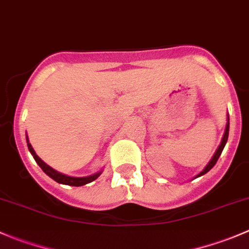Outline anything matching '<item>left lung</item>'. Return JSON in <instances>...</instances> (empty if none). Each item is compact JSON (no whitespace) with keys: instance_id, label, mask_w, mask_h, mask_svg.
<instances>
[{"instance_id":"obj_1","label":"left lung","mask_w":249,"mask_h":249,"mask_svg":"<svg viewBox=\"0 0 249 249\" xmlns=\"http://www.w3.org/2000/svg\"><path fill=\"white\" fill-rule=\"evenodd\" d=\"M228 137H229V115H228V118H227V125H225V131H224V135H223L222 142H220V144L218 145L217 150H215V153H214V154H213L212 159H211L210 161H208V164L206 165V166H205V169H203L202 171L199 173V175H196V176H195V178H197V177H201V176L205 175V173H207L208 171H210L211 169H212L213 166H214V165H215V162H217V160L219 159L220 154H222L223 149H224L225 144H227Z\"/></svg>"}]
</instances>
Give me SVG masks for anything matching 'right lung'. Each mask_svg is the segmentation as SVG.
Wrapping results in <instances>:
<instances>
[{
	"mask_svg": "<svg viewBox=\"0 0 249 249\" xmlns=\"http://www.w3.org/2000/svg\"><path fill=\"white\" fill-rule=\"evenodd\" d=\"M26 143H27V148H29L30 153H31V155L34 157V159L36 160V162L38 164V166L43 170V172L46 173V175L49 176L50 178H53L55 182L60 183V184L80 187V185H85V184H88V183L95 180L102 173V171H99V172L94 173V175L87 176V177H72V176H67V175H64V173H61V172H57L56 170H54L53 167H50L49 165H47L46 162H44L43 160H42L41 158L36 154L35 149L32 148L31 143H30L29 137H27V134H26Z\"/></svg>",
	"mask_w": 249,
	"mask_h": 249,
	"instance_id": "right-lung-1",
	"label": "right lung"
}]
</instances>
